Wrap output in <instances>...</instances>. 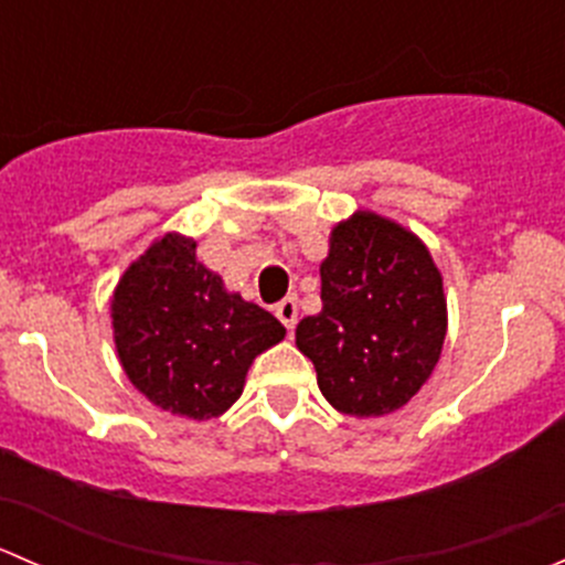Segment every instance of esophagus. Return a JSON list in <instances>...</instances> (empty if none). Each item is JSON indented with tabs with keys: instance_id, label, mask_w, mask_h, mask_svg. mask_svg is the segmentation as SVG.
<instances>
[{
	"instance_id": "esophagus-1",
	"label": "esophagus",
	"mask_w": 565,
	"mask_h": 565,
	"mask_svg": "<svg viewBox=\"0 0 565 565\" xmlns=\"http://www.w3.org/2000/svg\"><path fill=\"white\" fill-rule=\"evenodd\" d=\"M276 317L281 319L284 328L295 330V324H298V300H295V298L281 300V303L276 306Z\"/></svg>"
}]
</instances>
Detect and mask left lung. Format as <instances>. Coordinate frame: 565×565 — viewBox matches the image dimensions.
<instances>
[{"instance_id":"obj_1","label":"left lung","mask_w":565,"mask_h":565,"mask_svg":"<svg viewBox=\"0 0 565 565\" xmlns=\"http://www.w3.org/2000/svg\"><path fill=\"white\" fill-rule=\"evenodd\" d=\"M322 311L300 319L298 350L330 407L352 418L402 409L440 361L448 330L443 276L415 232L372 210L330 230L319 265Z\"/></svg>"}]
</instances>
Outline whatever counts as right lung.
<instances>
[{
	"instance_id": "obj_1",
	"label": "right lung",
	"mask_w": 565,
	"mask_h": 565,
	"mask_svg": "<svg viewBox=\"0 0 565 565\" xmlns=\"http://www.w3.org/2000/svg\"><path fill=\"white\" fill-rule=\"evenodd\" d=\"M119 366L134 388L180 418L210 420L241 398L256 355L287 328L196 259V241L167 232L130 262L111 295Z\"/></svg>"
}]
</instances>
